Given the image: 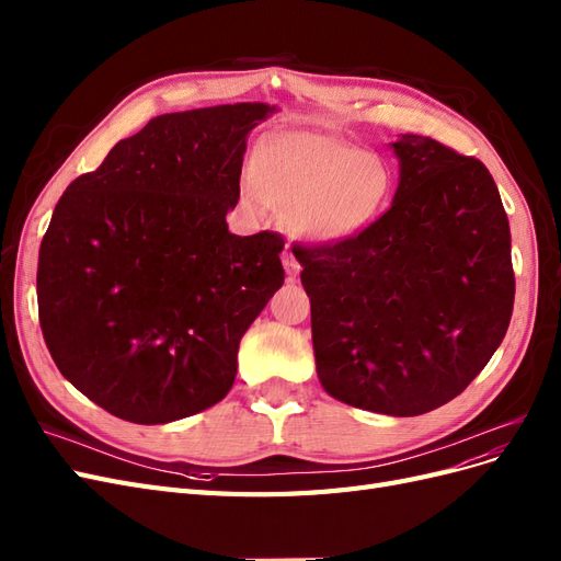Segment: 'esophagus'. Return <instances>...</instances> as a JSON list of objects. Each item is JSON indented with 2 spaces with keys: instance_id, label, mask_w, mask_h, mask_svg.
Returning a JSON list of instances; mask_svg holds the SVG:
<instances>
[{
  "instance_id": "1",
  "label": "esophagus",
  "mask_w": 561,
  "mask_h": 561,
  "mask_svg": "<svg viewBox=\"0 0 561 561\" xmlns=\"http://www.w3.org/2000/svg\"><path fill=\"white\" fill-rule=\"evenodd\" d=\"M283 266H285V274L290 276V278H295V276L299 274V271H301V264L297 262V257H295V254H293L290 250L283 252Z\"/></svg>"
}]
</instances>
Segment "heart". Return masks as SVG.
<instances>
[{
	"label": "heart",
	"instance_id": "b5f03b06",
	"mask_svg": "<svg viewBox=\"0 0 561 561\" xmlns=\"http://www.w3.org/2000/svg\"><path fill=\"white\" fill-rule=\"evenodd\" d=\"M393 186L390 168L367 149L322 133H280L254 159L243 180L252 210L268 201L301 239L332 243L360 233L383 210Z\"/></svg>",
	"mask_w": 561,
	"mask_h": 561
}]
</instances>
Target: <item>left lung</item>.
<instances>
[{
  "mask_svg": "<svg viewBox=\"0 0 561 561\" xmlns=\"http://www.w3.org/2000/svg\"><path fill=\"white\" fill-rule=\"evenodd\" d=\"M390 208L351 239L299 248L322 388L416 416L463 393L515 301L511 227L486 165L423 135L393 142Z\"/></svg>",
  "mask_w": 561,
  "mask_h": 561,
  "instance_id": "obj_1",
  "label": "left lung"
}]
</instances>
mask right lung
Segmentation results:
<instances>
[{
    "instance_id": "1",
    "label": "right lung",
    "mask_w": 561,
    "mask_h": 561,
    "mask_svg": "<svg viewBox=\"0 0 561 561\" xmlns=\"http://www.w3.org/2000/svg\"><path fill=\"white\" fill-rule=\"evenodd\" d=\"M274 107L161 114L79 175L39 248V325L60 375L151 426L208 410L283 285V236H236L248 133Z\"/></svg>"
}]
</instances>
